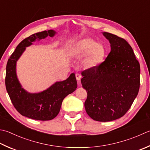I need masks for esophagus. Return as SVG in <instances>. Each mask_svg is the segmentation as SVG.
<instances>
[{
  "label": "esophagus",
  "instance_id": "1",
  "mask_svg": "<svg viewBox=\"0 0 150 150\" xmlns=\"http://www.w3.org/2000/svg\"><path fill=\"white\" fill-rule=\"evenodd\" d=\"M75 77H76V79H77V80L78 81L79 83H80V80H81V75L80 74V73H75Z\"/></svg>",
  "mask_w": 150,
  "mask_h": 150
}]
</instances>
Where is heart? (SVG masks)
<instances>
[{
  "mask_svg": "<svg viewBox=\"0 0 150 150\" xmlns=\"http://www.w3.org/2000/svg\"><path fill=\"white\" fill-rule=\"evenodd\" d=\"M77 51L82 55H87V62L90 65H96L103 60L106 54L104 46L97 43L92 39H85L79 44Z\"/></svg>",
  "mask_w": 150,
  "mask_h": 150,
  "instance_id": "obj_1",
  "label": "heart"
}]
</instances>
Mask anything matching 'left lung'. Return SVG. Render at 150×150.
<instances>
[{
    "mask_svg": "<svg viewBox=\"0 0 150 150\" xmlns=\"http://www.w3.org/2000/svg\"><path fill=\"white\" fill-rule=\"evenodd\" d=\"M111 50L99 65L81 73V83L87 92L84 107L91 118L110 122L127 112L140 88V64L127 42L103 32Z\"/></svg>",
    "mask_w": 150,
    "mask_h": 150,
    "instance_id": "1",
    "label": "left lung"
}]
</instances>
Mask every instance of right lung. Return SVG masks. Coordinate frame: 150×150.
Listing matches in <instances>:
<instances>
[{"mask_svg": "<svg viewBox=\"0 0 150 150\" xmlns=\"http://www.w3.org/2000/svg\"><path fill=\"white\" fill-rule=\"evenodd\" d=\"M52 30L34 34L21 42L9 58L6 65L5 84L11 101L21 115L27 118L47 121L54 118L59 113L62 103L66 97L74 92L77 87L75 73H71L66 80L57 82L42 92L30 93L21 86L16 75V62L25 50L36 39L52 37Z\"/></svg>", "mask_w": 150, "mask_h": 150, "instance_id": "add662e5", "label": "right lung"}]
</instances>
